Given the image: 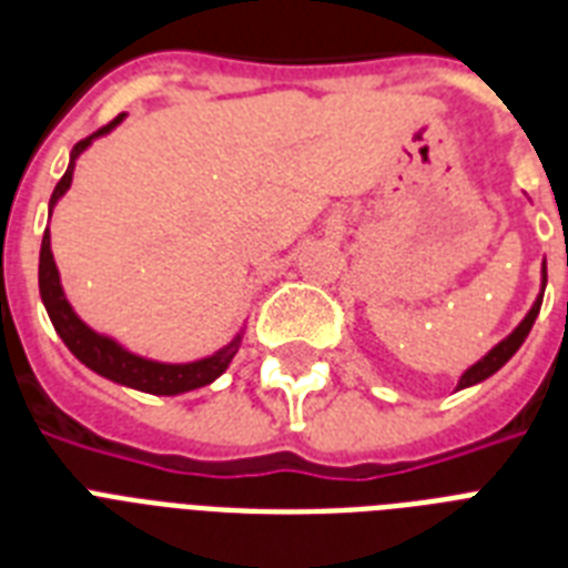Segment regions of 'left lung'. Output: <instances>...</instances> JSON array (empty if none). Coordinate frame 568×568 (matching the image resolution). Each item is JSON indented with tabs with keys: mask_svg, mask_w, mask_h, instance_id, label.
I'll list each match as a JSON object with an SVG mask.
<instances>
[{
	"mask_svg": "<svg viewBox=\"0 0 568 568\" xmlns=\"http://www.w3.org/2000/svg\"><path fill=\"white\" fill-rule=\"evenodd\" d=\"M542 283H546V280H542ZM539 306H542V294H539L537 303L530 306V312H528V315H525V321H521L519 327L513 329L510 336L504 338V342H498V345H495L493 351H489V354H486L484 359H480V363L471 365V368H468V372L463 374V377H459V386L457 388L475 386V383H480V379L493 377V374L498 372V368H501V365L507 363V359H510L513 354H516V351H519L521 342L528 338L530 327H534V321H537V315H539Z\"/></svg>",
	"mask_w": 568,
	"mask_h": 568,
	"instance_id": "1",
	"label": "left lung"
}]
</instances>
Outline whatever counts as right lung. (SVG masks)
I'll return each instance as SVG.
<instances>
[{
	"instance_id": "obj_1",
	"label": "right lung",
	"mask_w": 568,
	"mask_h": 568,
	"mask_svg": "<svg viewBox=\"0 0 568 568\" xmlns=\"http://www.w3.org/2000/svg\"><path fill=\"white\" fill-rule=\"evenodd\" d=\"M120 120H123V114H118L109 126L97 129L93 135H88L84 141H79V144L73 146V153H70V168H67V173L55 185L52 196H49V214H52V205L58 203V196L70 189L75 159L82 155L84 146L91 144L93 138L111 132ZM38 283L43 306H47L49 312V321H52V327H55V333L61 336V342L70 347V354H73L79 363L88 365L91 372L114 379L120 386H132L138 388V392H150V395H182V392H191V388L209 386L212 379H217L226 372V365L232 363V356L239 354L241 336H235L230 345L221 347L214 356H205V359H196V363L189 365H164L153 363V359H144V356L129 354V351H123L118 342H111L109 336L93 333L88 324H82V318L75 315L73 306L67 303L61 280H58L55 258H52V247H49V226L47 232H43V244H40Z\"/></svg>"
}]
</instances>
